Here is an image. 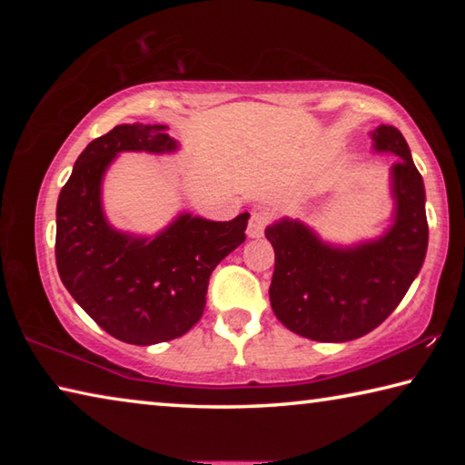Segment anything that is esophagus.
<instances>
[{"label": "esophagus", "instance_id": "esophagus-1", "mask_svg": "<svg viewBox=\"0 0 465 465\" xmlns=\"http://www.w3.org/2000/svg\"><path fill=\"white\" fill-rule=\"evenodd\" d=\"M271 222V215L264 213V211H254V213L250 215V222H248V238H261L264 233L266 225Z\"/></svg>", "mask_w": 465, "mask_h": 465}]
</instances>
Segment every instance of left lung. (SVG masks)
Instances as JSON below:
<instances>
[{"label": "left lung", "instance_id": "8db88e82", "mask_svg": "<svg viewBox=\"0 0 465 465\" xmlns=\"http://www.w3.org/2000/svg\"><path fill=\"white\" fill-rule=\"evenodd\" d=\"M375 152H390L393 225L381 238L338 248L293 219L266 227L274 248L271 305L291 332L318 342H346L371 332L398 308L427 256L424 184L406 139L380 124Z\"/></svg>", "mask_w": 465, "mask_h": 465}]
</instances>
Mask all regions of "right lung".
Listing matches in <instances>:
<instances>
[{
  "mask_svg": "<svg viewBox=\"0 0 465 465\" xmlns=\"http://www.w3.org/2000/svg\"><path fill=\"white\" fill-rule=\"evenodd\" d=\"M163 124H119L77 157L57 201L54 261L63 285L110 336L157 344L201 320L209 277L246 240L248 213L209 222L183 213L155 238L116 232L102 211L100 188L121 152H174Z\"/></svg>",
  "mask_w": 465,
  "mask_h": 465,
  "instance_id": "add662e5",
  "label": "right lung"
}]
</instances>
